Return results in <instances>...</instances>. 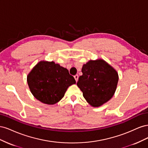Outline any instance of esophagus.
<instances>
[{"mask_svg":"<svg viewBox=\"0 0 148 148\" xmlns=\"http://www.w3.org/2000/svg\"><path fill=\"white\" fill-rule=\"evenodd\" d=\"M78 75H75L74 76V78H75V80H76V82H78Z\"/></svg>","mask_w":148,"mask_h":148,"instance_id":"obj_1","label":"esophagus"}]
</instances>
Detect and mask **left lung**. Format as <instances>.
<instances>
[{"instance_id": "obj_1", "label": "left lung", "mask_w": 148, "mask_h": 148, "mask_svg": "<svg viewBox=\"0 0 148 148\" xmlns=\"http://www.w3.org/2000/svg\"><path fill=\"white\" fill-rule=\"evenodd\" d=\"M77 83L83 97L89 104L99 107L110 100L114 95L119 76L104 60H90L83 65Z\"/></svg>"}]
</instances>
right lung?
<instances>
[{
    "instance_id": "obj_1",
    "label": "right lung",
    "mask_w": 148,
    "mask_h": 148,
    "mask_svg": "<svg viewBox=\"0 0 148 148\" xmlns=\"http://www.w3.org/2000/svg\"><path fill=\"white\" fill-rule=\"evenodd\" d=\"M30 91L38 100L54 104L64 96L71 85L76 83L69 70L53 62H40L27 77Z\"/></svg>"
}]
</instances>
